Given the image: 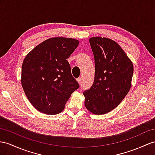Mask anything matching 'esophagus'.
<instances>
[{
  "instance_id": "obj_1",
  "label": "esophagus",
  "mask_w": 155,
  "mask_h": 155,
  "mask_svg": "<svg viewBox=\"0 0 155 155\" xmlns=\"http://www.w3.org/2000/svg\"><path fill=\"white\" fill-rule=\"evenodd\" d=\"M77 82L79 83V84H81V81H82V78H81V77H79V78H78L77 79Z\"/></svg>"
}]
</instances>
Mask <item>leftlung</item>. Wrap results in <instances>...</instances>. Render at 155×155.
Wrapping results in <instances>:
<instances>
[{
  "instance_id": "obj_1",
  "label": "left lung",
  "mask_w": 155,
  "mask_h": 155,
  "mask_svg": "<svg viewBox=\"0 0 155 155\" xmlns=\"http://www.w3.org/2000/svg\"><path fill=\"white\" fill-rule=\"evenodd\" d=\"M94 57L92 86L84 90L86 109L103 114L116 108L128 94L134 73L132 61L121 47L112 40L100 37L89 40Z\"/></svg>"
}]
</instances>
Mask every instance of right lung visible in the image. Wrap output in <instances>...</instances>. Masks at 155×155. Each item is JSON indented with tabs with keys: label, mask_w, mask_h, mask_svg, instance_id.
<instances>
[{
	"label": "right lung",
	"mask_w": 155,
	"mask_h": 155,
	"mask_svg": "<svg viewBox=\"0 0 155 155\" xmlns=\"http://www.w3.org/2000/svg\"><path fill=\"white\" fill-rule=\"evenodd\" d=\"M78 41L51 38L26 55L21 68V84L27 97L40 112L56 114L64 109L71 94L79 88L67 58Z\"/></svg>",
	"instance_id": "obj_1"
}]
</instances>
